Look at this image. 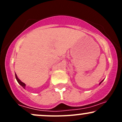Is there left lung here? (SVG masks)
I'll return each instance as SVG.
<instances>
[{"instance_id": "1", "label": "left lung", "mask_w": 122, "mask_h": 122, "mask_svg": "<svg viewBox=\"0 0 122 122\" xmlns=\"http://www.w3.org/2000/svg\"><path fill=\"white\" fill-rule=\"evenodd\" d=\"M103 80H102V81H101V82H100V83H99V85H100V84H101V83H102V82L103 81Z\"/></svg>"}]
</instances>
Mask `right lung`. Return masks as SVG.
<instances>
[{
	"label": "right lung",
	"instance_id": "add662e5",
	"mask_svg": "<svg viewBox=\"0 0 122 122\" xmlns=\"http://www.w3.org/2000/svg\"><path fill=\"white\" fill-rule=\"evenodd\" d=\"M15 78H16V80H17V81H18V83H19V84L21 86H22V87L24 88V89H25V86H26V84H25L24 82L21 81L20 80L18 79V77H17V75H16V74L15 73Z\"/></svg>",
	"mask_w": 122,
	"mask_h": 122
}]
</instances>
